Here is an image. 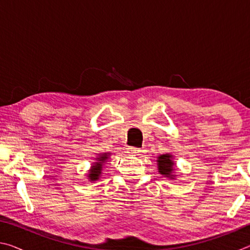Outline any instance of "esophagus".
Returning <instances> with one entry per match:
<instances>
[{"instance_id":"esophagus-1","label":"esophagus","mask_w":250,"mask_h":250,"mask_svg":"<svg viewBox=\"0 0 250 250\" xmlns=\"http://www.w3.org/2000/svg\"><path fill=\"white\" fill-rule=\"evenodd\" d=\"M128 153L131 155H141L142 153V150L139 149V147H128Z\"/></svg>"}]
</instances>
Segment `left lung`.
Wrapping results in <instances>:
<instances>
[{
  "instance_id": "obj_1",
  "label": "left lung",
  "mask_w": 250,
  "mask_h": 250,
  "mask_svg": "<svg viewBox=\"0 0 250 250\" xmlns=\"http://www.w3.org/2000/svg\"><path fill=\"white\" fill-rule=\"evenodd\" d=\"M158 170L160 174L168 177V179H174L175 175L173 174L175 171V163L173 162V155L172 154H161L158 156Z\"/></svg>"
}]
</instances>
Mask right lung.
I'll return each mask as SVG.
<instances>
[{
  "mask_svg": "<svg viewBox=\"0 0 250 250\" xmlns=\"http://www.w3.org/2000/svg\"><path fill=\"white\" fill-rule=\"evenodd\" d=\"M109 155L110 153H101L99 154L98 158H96L97 161L92 164V167L89 170V173H88L87 175L91 182L99 180V176L101 175V171H103V167L104 164L107 162Z\"/></svg>",
  "mask_w": 250,
  "mask_h": 250,
  "instance_id": "obj_1",
  "label": "right lung"
}]
</instances>
